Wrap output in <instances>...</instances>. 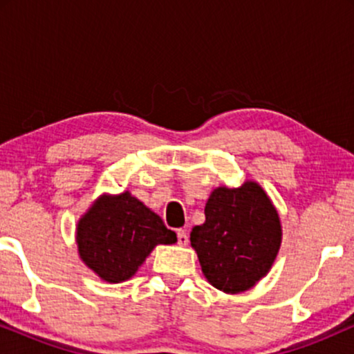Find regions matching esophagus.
Here are the masks:
<instances>
[{
	"mask_svg": "<svg viewBox=\"0 0 354 354\" xmlns=\"http://www.w3.org/2000/svg\"><path fill=\"white\" fill-rule=\"evenodd\" d=\"M176 236H178V245H181V246L188 245L189 238H188V233H186L185 230H178L176 231Z\"/></svg>",
	"mask_w": 354,
	"mask_h": 354,
	"instance_id": "esophagus-1",
	"label": "esophagus"
}]
</instances>
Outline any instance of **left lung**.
<instances>
[{
  "mask_svg": "<svg viewBox=\"0 0 354 354\" xmlns=\"http://www.w3.org/2000/svg\"><path fill=\"white\" fill-rule=\"evenodd\" d=\"M206 221L191 231V246L206 279L225 293L250 290L270 271L281 225L265 191L253 181L218 188L205 206Z\"/></svg>",
  "mask_w": 354,
  "mask_h": 354,
  "instance_id": "left-lung-1",
  "label": "left lung"
}]
</instances>
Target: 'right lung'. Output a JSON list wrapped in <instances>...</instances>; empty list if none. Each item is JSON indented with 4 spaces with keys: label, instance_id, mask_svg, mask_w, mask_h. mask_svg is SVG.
I'll return each mask as SVG.
<instances>
[{
    "label": "right lung",
    "instance_id": "1",
    "mask_svg": "<svg viewBox=\"0 0 354 354\" xmlns=\"http://www.w3.org/2000/svg\"><path fill=\"white\" fill-rule=\"evenodd\" d=\"M76 238L81 259L109 283L131 278L156 245L176 243V233L128 191L96 201L80 219Z\"/></svg>",
    "mask_w": 354,
    "mask_h": 354
}]
</instances>
